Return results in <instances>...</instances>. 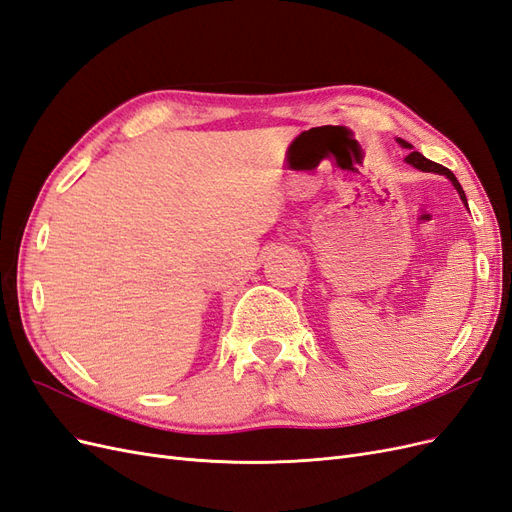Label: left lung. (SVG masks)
<instances>
[{
	"label": "left lung",
	"mask_w": 512,
	"mask_h": 512,
	"mask_svg": "<svg viewBox=\"0 0 512 512\" xmlns=\"http://www.w3.org/2000/svg\"><path fill=\"white\" fill-rule=\"evenodd\" d=\"M397 143H399L401 147L412 149V145H410V143H406L404 138H397ZM406 162H408V164H412V166H414V168H418V170H425V173H438V175H444V177L451 179V183L455 185V190L459 192L461 200H463V203H466V194H463V188H461L459 181H457V177L451 173V170L444 168L442 164H436V162L427 160V158H425V156H421V153H418V151H410V156L406 158ZM466 205H468V203H466Z\"/></svg>",
	"instance_id": "left-lung-1"
}]
</instances>
